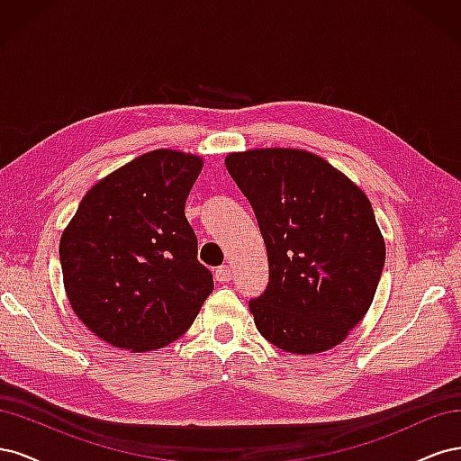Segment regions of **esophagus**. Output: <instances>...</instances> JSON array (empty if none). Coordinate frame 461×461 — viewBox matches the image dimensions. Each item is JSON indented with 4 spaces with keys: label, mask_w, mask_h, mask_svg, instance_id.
Segmentation results:
<instances>
[{
    "label": "esophagus",
    "mask_w": 461,
    "mask_h": 461,
    "mask_svg": "<svg viewBox=\"0 0 461 461\" xmlns=\"http://www.w3.org/2000/svg\"><path fill=\"white\" fill-rule=\"evenodd\" d=\"M230 276H232V269L229 267V265H221V267L215 269V278H217L219 283L230 281Z\"/></svg>",
    "instance_id": "obj_1"
}]
</instances>
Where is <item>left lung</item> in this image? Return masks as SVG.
Listing matches in <instances>:
<instances>
[{"instance_id": "8db88e82", "label": "left lung", "mask_w": 461, "mask_h": 461, "mask_svg": "<svg viewBox=\"0 0 461 461\" xmlns=\"http://www.w3.org/2000/svg\"><path fill=\"white\" fill-rule=\"evenodd\" d=\"M267 248L269 283L249 300L261 337L292 354L340 344L367 313L384 267V240L367 196L303 149L227 156Z\"/></svg>"}]
</instances>
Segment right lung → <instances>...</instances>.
<instances>
[{
  "instance_id": "obj_1",
  "label": "right lung",
  "mask_w": 461,
  "mask_h": 461,
  "mask_svg": "<svg viewBox=\"0 0 461 461\" xmlns=\"http://www.w3.org/2000/svg\"><path fill=\"white\" fill-rule=\"evenodd\" d=\"M202 159L153 149L111 173L82 198L61 236L71 308L95 337L132 352L185 334L212 294L185 215Z\"/></svg>"
}]
</instances>
